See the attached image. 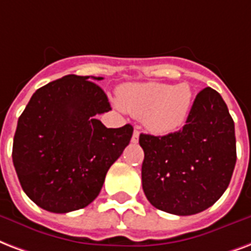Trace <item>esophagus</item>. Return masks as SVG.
Instances as JSON below:
<instances>
[{"label":"esophagus","mask_w":251,"mask_h":251,"mask_svg":"<svg viewBox=\"0 0 251 251\" xmlns=\"http://www.w3.org/2000/svg\"><path fill=\"white\" fill-rule=\"evenodd\" d=\"M138 139H139V131H138V130H134L133 137H131V142L137 143V142H138Z\"/></svg>","instance_id":"esophagus-1"}]
</instances>
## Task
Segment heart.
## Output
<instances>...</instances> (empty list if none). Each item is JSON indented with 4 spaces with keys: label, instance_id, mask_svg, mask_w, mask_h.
<instances>
[{
    "label": "heart",
    "instance_id": "obj_1",
    "mask_svg": "<svg viewBox=\"0 0 251 251\" xmlns=\"http://www.w3.org/2000/svg\"><path fill=\"white\" fill-rule=\"evenodd\" d=\"M118 109L142 118L151 133L167 135L184 126L191 112L192 91L185 83H129L118 89Z\"/></svg>",
    "mask_w": 251,
    "mask_h": 251
}]
</instances>
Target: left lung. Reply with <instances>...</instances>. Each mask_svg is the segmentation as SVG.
Here are the masks:
<instances>
[{
    "label": "left lung",
    "instance_id": "obj_1",
    "mask_svg": "<svg viewBox=\"0 0 251 251\" xmlns=\"http://www.w3.org/2000/svg\"><path fill=\"white\" fill-rule=\"evenodd\" d=\"M145 152L142 187L156 209L177 216L200 213L219 200L237 160L234 122L219 92L206 87L179 131L139 135Z\"/></svg>",
    "mask_w": 251,
    "mask_h": 251
}]
</instances>
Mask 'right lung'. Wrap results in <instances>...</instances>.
Instances as JSON below:
<instances>
[{
    "label": "right lung",
    "mask_w": 251,
    "mask_h": 251,
    "mask_svg": "<svg viewBox=\"0 0 251 251\" xmlns=\"http://www.w3.org/2000/svg\"><path fill=\"white\" fill-rule=\"evenodd\" d=\"M110 109L105 92L89 76L67 75L32 95L18 118L13 163L36 205L68 213L99 196L106 172L133 135L129 124L108 129L97 120Z\"/></svg>",
    "instance_id": "add662e5"
}]
</instances>
